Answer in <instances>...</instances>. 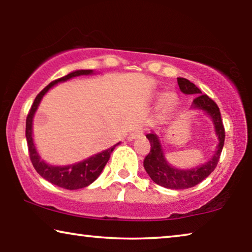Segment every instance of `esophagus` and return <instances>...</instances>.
<instances>
[{
  "mask_svg": "<svg viewBox=\"0 0 252 252\" xmlns=\"http://www.w3.org/2000/svg\"><path fill=\"white\" fill-rule=\"evenodd\" d=\"M142 135H143V130L141 129V128H137V129L134 130V132H132V133L129 134L128 140L132 141V140H134V139H136V137H141Z\"/></svg>",
  "mask_w": 252,
  "mask_h": 252,
  "instance_id": "1",
  "label": "esophagus"
}]
</instances>
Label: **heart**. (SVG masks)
<instances>
[{
  "label": "heart",
  "instance_id": "heart-1",
  "mask_svg": "<svg viewBox=\"0 0 252 252\" xmlns=\"http://www.w3.org/2000/svg\"><path fill=\"white\" fill-rule=\"evenodd\" d=\"M159 99H161V101H164V105L165 108H171V106H173L175 99L173 96H170V95H164L161 94L159 96Z\"/></svg>",
  "mask_w": 252,
  "mask_h": 252
}]
</instances>
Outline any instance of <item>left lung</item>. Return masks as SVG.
<instances>
[{
    "label": "left lung",
    "instance_id": "8db88e82",
    "mask_svg": "<svg viewBox=\"0 0 252 252\" xmlns=\"http://www.w3.org/2000/svg\"><path fill=\"white\" fill-rule=\"evenodd\" d=\"M178 85L181 92L185 94H194L196 95L194 101H192V108L201 109L206 113H209L213 119L216 127V133L218 135L219 144L213 157L208 163L201 166H197L191 170H178V168L172 167L167 164L164 157L163 149H161L160 141L156 134L151 132L147 134L148 140L150 142V153L144 158L143 166L146 168L147 173L149 174L151 180L156 182L161 187L170 189H186L191 188L198 185L205 178L215 171L218 164L220 155H221L223 142H225V127H223L220 110L217 103L210 98L206 94H202L198 87L185 78H178Z\"/></svg>",
    "mask_w": 252,
    "mask_h": 252
}]
</instances>
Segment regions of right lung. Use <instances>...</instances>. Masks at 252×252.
I'll return each instance as SVG.
<instances>
[{"label": "right lung", "mask_w": 252, "mask_h": 252, "mask_svg": "<svg viewBox=\"0 0 252 252\" xmlns=\"http://www.w3.org/2000/svg\"><path fill=\"white\" fill-rule=\"evenodd\" d=\"M92 73L93 70H78L72 72L70 74L65 75L63 78H60L57 79V80L50 82L46 88H43L42 91L37 94L32 106H31L30 112L26 118V140L27 146H29L30 158L34 168H35L37 173H39L43 179H46L47 181L51 182L53 185L58 186V187L68 189V190L80 189L93 184V182L98 178V175L101 174L103 168H104L106 163H108L110 155H111L117 144L110 148V149L102 151V153L95 155V156H92L91 158H88V159L80 161V163L78 164L68 165V166H53V165H49L44 163L43 160H41L40 156L36 153L32 137L33 117L34 113L36 111L37 106L40 104L41 98L43 97V95L46 94L54 85H56L61 81L68 80V79L73 77H78V75H87Z\"/></svg>", "instance_id": "1"}]
</instances>
